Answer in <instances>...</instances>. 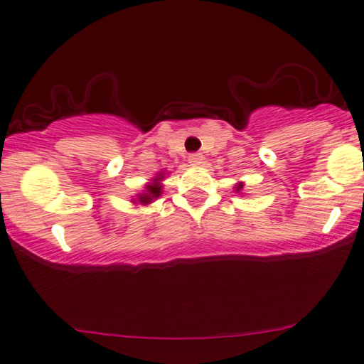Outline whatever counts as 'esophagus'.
<instances>
[{"label": "esophagus", "mask_w": 364, "mask_h": 364, "mask_svg": "<svg viewBox=\"0 0 364 364\" xmlns=\"http://www.w3.org/2000/svg\"><path fill=\"white\" fill-rule=\"evenodd\" d=\"M188 161H190L193 166H200V164L203 163V154L201 153H193L188 156Z\"/></svg>", "instance_id": "esophagus-1"}]
</instances>
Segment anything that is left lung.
Returning <instances> with one entry per match:
<instances>
[{
    "label": "left lung",
    "mask_w": 364,
    "mask_h": 364,
    "mask_svg": "<svg viewBox=\"0 0 364 364\" xmlns=\"http://www.w3.org/2000/svg\"><path fill=\"white\" fill-rule=\"evenodd\" d=\"M243 188H245V183L243 181H240V183H236L235 185V193H240V195H243Z\"/></svg>",
    "instance_id": "left-lung-1"
}]
</instances>
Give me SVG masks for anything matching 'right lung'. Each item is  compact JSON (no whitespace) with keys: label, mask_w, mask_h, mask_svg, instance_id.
<instances>
[{"label":"right lung","mask_w":364,"mask_h":364,"mask_svg":"<svg viewBox=\"0 0 364 364\" xmlns=\"http://www.w3.org/2000/svg\"><path fill=\"white\" fill-rule=\"evenodd\" d=\"M164 174H166L164 171L156 173V176H153L151 179H149L146 185H144V190L141 193H138L136 198H133L132 200V203H134V205L146 206V205H151L154 200H158L163 193Z\"/></svg>","instance_id":"add662e5"}]
</instances>
